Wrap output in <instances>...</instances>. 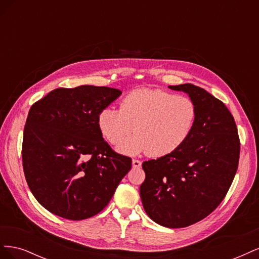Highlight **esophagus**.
<instances>
[{
    "label": "esophagus",
    "instance_id": "1",
    "mask_svg": "<svg viewBox=\"0 0 259 259\" xmlns=\"http://www.w3.org/2000/svg\"><path fill=\"white\" fill-rule=\"evenodd\" d=\"M132 164H133V167H134V168H139L140 166H142V162H140L139 160H136V159H133Z\"/></svg>",
    "mask_w": 259,
    "mask_h": 259
}]
</instances>
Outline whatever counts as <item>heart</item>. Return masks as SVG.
<instances>
[{"mask_svg":"<svg viewBox=\"0 0 259 259\" xmlns=\"http://www.w3.org/2000/svg\"><path fill=\"white\" fill-rule=\"evenodd\" d=\"M198 108L186 96L162 90L137 89L128 93L120 109L106 107L97 116L98 128L109 143L124 154L147 152L153 158L173 153L189 138L197 122Z\"/></svg>","mask_w":259,"mask_h":259,"instance_id":"1","label":"heart"}]
</instances>
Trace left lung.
Wrapping results in <instances>:
<instances>
[{"label":"left lung","mask_w":259,"mask_h":259,"mask_svg":"<svg viewBox=\"0 0 259 259\" xmlns=\"http://www.w3.org/2000/svg\"><path fill=\"white\" fill-rule=\"evenodd\" d=\"M187 93L198 108L187 142L173 153L145 161L140 198L147 215L167 228H184L208 216L237 173L240 139L223 101L193 84L168 86Z\"/></svg>","instance_id":"left-lung-1"}]
</instances>
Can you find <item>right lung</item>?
Returning <instances> with one entry per match:
<instances>
[{"label":"right lung","instance_id":"right-lung-1","mask_svg":"<svg viewBox=\"0 0 259 259\" xmlns=\"http://www.w3.org/2000/svg\"><path fill=\"white\" fill-rule=\"evenodd\" d=\"M122 94L106 86L56 89L31 106L22 166L40 204L71 221L95 216L132 167L103 138L97 116Z\"/></svg>","mask_w":259,"mask_h":259}]
</instances>
